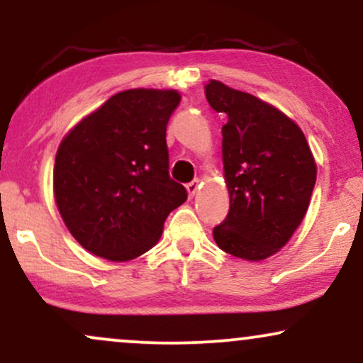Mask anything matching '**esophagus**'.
<instances>
[{"instance_id":"34e87169","label":"esophagus","mask_w":363,"mask_h":363,"mask_svg":"<svg viewBox=\"0 0 363 363\" xmlns=\"http://www.w3.org/2000/svg\"><path fill=\"white\" fill-rule=\"evenodd\" d=\"M198 187H199L198 179H194V181L187 182V184H186V189H187V194H189V198H193V196L196 194V191H198Z\"/></svg>"}]
</instances>
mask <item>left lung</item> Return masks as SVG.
Masks as SVG:
<instances>
[{"label":"left lung","mask_w":363,"mask_h":363,"mask_svg":"<svg viewBox=\"0 0 363 363\" xmlns=\"http://www.w3.org/2000/svg\"><path fill=\"white\" fill-rule=\"evenodd\" d=\"M206 101L222 112V155L230 210L213 228L222 251L261 261L301 225L315 184V162L302 129L269 104L211 80Z\"/></svg>","instance_id":"1"}]
</instances>
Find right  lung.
I'll return each mask as SVG.
<instances>
[{
  "mask_svg": "<svg viewBox=\"0 0 363 363\" xmlns=\"http://www.w3.org/2000/svg\"><path fill=\"white\" fill-rule=\"evenodd\" d=\"M176 90L119 91L61 141L54 164L57 210L86 251L128 261L160 239L164 222L187 199L169 176L167 123Z\"/></svg>",
  "mask_w": 363,
  "mask_h": 363,
  "instance_id": "1",
  "label": "right lung"
}]
</instances>
